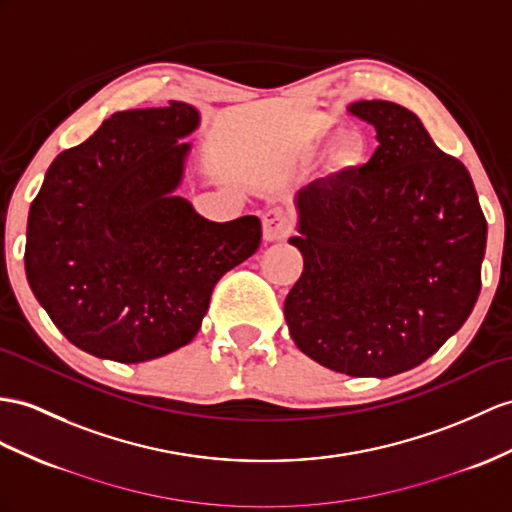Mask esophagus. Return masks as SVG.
Here are the masks:
<instances>
[{"mask_svg": "<svg viewBox=\"0 0 512 512\" xmlns=\"http://www.w3.org/2000/svg\"><path fill=\"white\" fill-rule=\"evenodd\" d=\"M291 232V219L282 208H269L263 215V239L280 241Z\"/></svg>", "mask_w": 512, "mask_h": 512, "instance_id": "1", "label": "esophagus"}]
</instances>
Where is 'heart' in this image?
<instances>
[{
    "label": "heart",
    "mask_w": 512,
    "mask_h": 512,
    "mask_svg": "<svg viewBox=\"0 0 512 512\" xmlns=\"http://www.w3.org/2000/svg\"><path fill=\"white\" fill-rule=\"evenodd\" d=\"M369 158V143L363 134H350L336 147V165L341 169H360Z\"/></svg>",
    "instance_id": "obj_1"
}]
</instances>
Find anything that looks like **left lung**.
<instances>
[{
	"label": "left lung",
	"instance_id": "8db88e82",
	"mask_svg": "<svg viewBox=\"0 0 512 512\" xmlns=\"http://www.w3.org/2000/svg\"><path fill=\"white\" fill-rule=\"evenodd\" d=\"M376 128L358 171L295 195L304 271L286 295L293 343L356 378L421 365L460 330L480 295L486 219L463 162L434 145L408 108L347 106Z\"/></svg>",
	"mask_w": 512,
	"mask_h": 512
}]
</instances>
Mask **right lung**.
Segmentation results:
<instances>
[{
	"label": "right lung",
	"instance_id": "add662e5",
	"mask_svg": "<svg viewBox=\"0 0 512 512\" xmlns=\"http://www.w3.org/2000/svg\"><path fill=\"white\" fill-rule=\"evenodd\" d=\"M202 117L184 102L115 112L49 165L26 232V278L82 352L145 363L193 341L260 219L208 221L176 195Z\"/></svg>",
	"mask_w": 512,
	"mask_h": 512
}]
</instances>
